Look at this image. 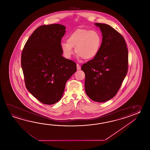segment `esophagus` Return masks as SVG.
<instances>
[{"instance_id":"1","label":"esophagus","mask_w":150,"mask_h":150,"mask_svg":"<svg viewBox=\"0 0 150 150\" xmlns=\"http://www.w3.org/2000/svg\"><path fill=\"white\" fill-rule=\"evenodd\" d=\"M76 69H77V70H79L81 69V67H80L79 64H76Z\"/></svg>"}]
</instances>
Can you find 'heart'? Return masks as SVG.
I'll return each mask as SVG.
<instances>
[{
    "label": "heart",
    "mask_w": 150,
    "mask_h": 150,
    "mask_svg": "<svg viewBox=\"0 0 150 150\" xmlns=\"http://www.w3.org/2000/svg\"><path fill=\"white\" fill-rule=\"evenodd\" d=\"M101 44L102 37L98 32L79 29L69 36L67 41L61 42V48L67 58H70L74 54V48H75L78 57L89 60L98 54Z\"/></svg>",
    "instance_id": "obj_1"
}]
</instances>
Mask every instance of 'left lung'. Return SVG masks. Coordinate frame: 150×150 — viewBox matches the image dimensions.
<instances>
[{
  "mask_svg": "<svg viewBox=\"0 0 150 150\" xmlns=\"http://www.w3.org/2000/svg\"><path fill=\"white\" fill-rule=\"evenodd\" d=\"M102 33L101 48L96 57L83 64L85 92L96 102H106L115 96L128 69V50L125 38L115 29L96 23Z\"/></svg>",
  "mask_w": 150,
  "mask_h": 150,
  "instance_id": "1",
  "label": "left lung"
}]
</instances>
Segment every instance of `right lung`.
<instances>
[{
    "instance_id": "right-lung-1",
    "label": "right lung",
    "mask_w": 150,
    "mask_h": 150,
    "mask_svg": "<svg viewBox=\"0 0 150 150\" xmlns=\"http://www.w3.org/2000/svg\"><path fill=\"white\" fill-rule=\"evenodd\" d=\"M65 32V27L60 24L40 26L30 35L22 52L25 87L46 105L61 100L67 80L76 72V63L62 56L61 39Z\"/></svg>"
}]
</instances>
